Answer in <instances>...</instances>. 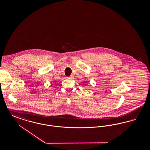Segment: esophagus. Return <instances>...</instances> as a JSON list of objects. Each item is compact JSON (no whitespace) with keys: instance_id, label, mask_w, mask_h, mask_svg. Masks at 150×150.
<instances>
[{"instance_id":"34e87169","label":"esophagus","mask_w":150,"mask_h":150,"mask_svg":"<svg viewBox=\"0 0 150 150\" xmlns=\"http://www.w3.org/2000/svg\"><path fill=\"white\" fill-rule=\"evenodd\" d=\"M68 78H70V79L74 78V76H73V75H71V76H69V77H68Z\"/></svg>"}]
</instances>
